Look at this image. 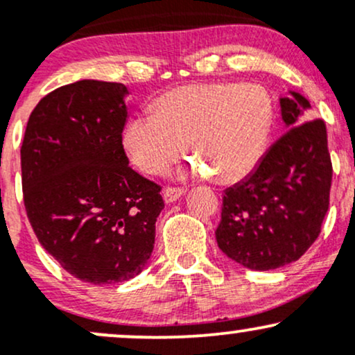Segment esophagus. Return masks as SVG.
I'll use <instances>...</instances> for the list:
<instances>
[{
    "label": "esophagus",
    "instance_id": "1",
    "mask_svg": "<svg viewBox=\"0 0 355 355\" xmlns=\"http://www.w3.org/2000/svg\"><path fill=\"white\" fill-rule=\"evenodd\" d=\"M185 193V190L178 189V187H165L164 189V200L166 203H172L182 197Z\"/></svg>",
    "mask_w": 355,
    "mask_h": 355
}]
</instances>
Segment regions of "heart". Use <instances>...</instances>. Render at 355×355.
Here are the masks:
<instances>
[{
    "instance_id": "obj_1",
    "label": "heart",
    "mask_w": 355,
    "mask_h": 355,
    "mask_svg": "<svg viewBox=\"0 0 355 355\" xmlns=\"http://www.w3.org/2000/svg\"><path fill=\"white\" fill-rule=\"evenodd\" d=\"M270 125V100L255 85H185L158 96L153 115L130 120L123 146L133 165L157 175L180 157L185 144L197 158L195 172L237 183L260 162Z\"/></svg>"
}]
</instances>
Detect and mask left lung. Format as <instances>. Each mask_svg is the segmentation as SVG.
Listing matches in <instances>:
<instances>
[{"mask_svg":"<svg viewBox=\"0 0 355 355\" xmlns=\"http://www.w3.org/2000/svg\"><path fill=\"white\" fill-rule=\"evenodd\" d=\"M285 133L245 180L223 193L215 237L220 250L252 270L295 262L320 234L329 210L332 162L322 118H309L299 93L280 98Z\"/></svg>","mask_w":355,"mask_h":355,"instance_id":"left-lung-1","label":"left lung"}]
</instances>
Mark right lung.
Listing matches in <instances>:
<instances>
[{
  "label": "right lung",
  "mask_w": 355,
  "mask_h": 355,
  "mask_svg": "<svg viewBox=\"0 0 355 355\" xmlns=\"http://www.w3.org/2000/svg\"><path fill=\"white\" fill-rule=\"evenodd\" d=\"M125 85L81 80L40 100L21 145L23 200L44 250L103 285L144 270L165 207L162 187L128 165Z\"/></svg>",
  "instance_id": "add662e5"
}]
</instances>
